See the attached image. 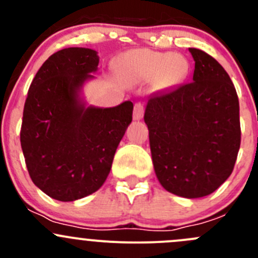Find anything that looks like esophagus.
<instances>
[{"label":"esophagus","instance_id":"obj_1","mask_svg":"<svg viewBox=\"0 0 258 258\" xmlns=\"http://www.w3.org/2000/svg\"><path fill=\"white\" fill-rule=\"evenodd\" d=\"M144 113H145V106L144 103L141 102H137L135 103V107H134V119H141L142 117H144Z\"/></svg>","mask_w":258,"mask_h":258}]
</instances>
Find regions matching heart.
<instances>
[{
	"label": "heart",
	"mask_w": 258,
	"mask_h": 258,
	"mask_svg": "<svg viewBox=\"0 0 258 258\" xmlns=\"http://www.w3.org/2000/svg\"><path fill=\"white\" fill-rule=\"evenodd\" d=\"M121 71L137 81L155 79L157 87L177 85L188 74V62L181 54L136 49L124 54L119 62Z\"/></svg>",
	"instance_id": "obj_1"
}]
</instances>
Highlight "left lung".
I'll list each match as a JSON object with an SVG mask.
<instances>
[{"instance_id":"1","label":"left lung","mask_w":258,"mask_h":258,"mask_svg":"<svg viewBox=\"0 0 258 258\" xmlns=\"http://www.w3.org/2000/svg\"><path fill=\"white\" fill-rule=\"evenodd\" d=\"M192 82L151 96L145 112L156 176L186 199L207 196L232 173L241 145L240 105L222 66L199 48Z\"/></svg>"}]
</instances>
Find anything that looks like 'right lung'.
Returning a JSON list of instances; mask_svg holds the SVG:
<instances>
[{"label": "right lung", "instance_id": "obj_1", "mask_svg": "<svg viewBox=\"0 0 258 258\" xmlns=\"http://www.w3.org/2000/svg\"><path fill=\"white\" fill-rule=\"evenodd\" d=\"M97 52L70 47L51 54L28 90L20 140L33 183L58 201L97 191L132 121L131 101L112 108L85 107L79 90L93 77Z\"/></svg>", "mask_w": 258, "mask_h": 258}]
</instances>
